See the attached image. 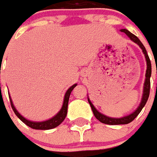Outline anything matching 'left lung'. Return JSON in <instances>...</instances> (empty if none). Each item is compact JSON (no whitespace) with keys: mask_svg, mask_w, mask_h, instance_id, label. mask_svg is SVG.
Segmentation results:
<instances>
[{"mask_svg":"<svg viewBox=\"0 0 157 157\" xmlns=\"http://www.w3.org/2000/svg\"><path fill=\"white\" fill-rule=\"evenodd\" d=\"M120 31L126 33V35L128 36L132 41L135 42V44H137L140 47L143 53H144L145 57V60H146V65H147L146 73H145V83H144L143 96H142L140 104L139 105V107L137 108V109L135 110V112L132 113L130 114H128V116H124V117H122V118H110V117H108V116H106L104 114L101 113H99L95 109V107L93 106V104L91 102L90 99L88 98L89 104H90L91 108H92V112H93V114L96 117V118L98 119L101 123H103V124H127L128 123L133 121L138 116L139 113L141 112L142 109L145 105V103H146L147 100H148L149 95H150V87H151V81H150V78H151V60H150V58H149L148 55H147V52H146L145 46L143 45V44L140 42V40L135 34L131 33L127 29H121Z\"/></svg>","mask_w":157,"mask_h":157,"instance_id":"8db88e82","label":"left lung"}]
</instances>
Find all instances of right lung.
I'll return each instance as SVG.
<instances>
[{
    "label": "right lung",
    "instance_id": "add662e5",
    "mask_svg": "<svg viewBox=\"0 0 157 157\" xmlns=\"http://www.w3.org/2000/svg\"><path fill=\"white\" fill-rule=\"evenodd\" d=\"M76 85H77V84H74V85L71 86L66 91L65 98H64V102H63V105H62V108L61 109L59 110V112L56 115L54 116L53 118H51L50 119H48V120H46V121L33 122L26 119L24 117H22V116L17 112V110L16 109V108L14 107V105H13V102H12V99H11V97H9V98H10V102H11V106H12V110L14 111L16 115L17 116V117H18L26 125H28L30 128H34V129H51V128H55V127H57L58 125L60 124L62 122L64 121V119L65 118V117H66L70 95H71V93L72 90L75 88V86H76Z\"/></svg>",
    "mask_w": 157,
    "mask_h": 157
}]
</instances>
